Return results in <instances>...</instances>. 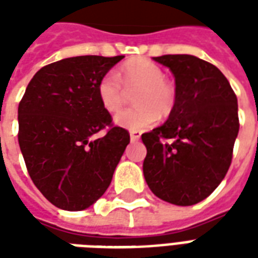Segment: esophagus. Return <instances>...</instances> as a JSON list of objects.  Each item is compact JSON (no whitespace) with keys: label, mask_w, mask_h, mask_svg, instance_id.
Listing matches in <instances>:
<instances>
[{"label":"esophagus","mask_w":258,"mask_h":258,"mask_svg":"<svg viewBox=\"0 0 258 258\" xmlns=\"http://www.w3.org/2000/svg\"><path fill=\"white\" fill-rule=\"evenodd\" d=\"M130 138H131V141H138L141 138V133L140 131H131L130 133Z\"/></svg>","instance_id":"34e87169"}]
</instances>
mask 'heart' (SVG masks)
I'll use <instances>...</instances> for the list:
<instances>
[{
	"instance_id": "heart-1",
	"label": "heart",
	"mask_w": 258,
	"mask_h": 258,
	"mask_svg": "<svg viewBox=\"0 0 258 258\" xmlns=\"http://www.w3.org/2000/svg\"><path fill=\"white\" fill-rule=\"evenodd\" d=\"M164 72L160 66L148 59H135L127 62L118 70L117 76L105 74L98 84V98L107 112H116L124 102V90H138L134 95L137 106L123 109L114 114L116 125L130 131L141 130L155 124L162 116H167L175 105V91L164 80Z\"/></svg>"
}]
</instances>
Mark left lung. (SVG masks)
I'll return each instance as SVG.
<instances>
[{"label":"left lung","mask_w":258,"mask_h":258,"mask_svg":"<svg viewBox=\"0 0 258 258\" xmlns=\"http://www.w3.org/2000/svg\"><path fill=\"white\" fill-rule=\"evenodd\" d=\"M153 60L174 74L175 105L166 123L142 134L144 177L164 202L196 205L216 189L231 166L238 99L225 76L203 59L163 55Z\"/></svg>","instance_id":"1"}]
</instances>
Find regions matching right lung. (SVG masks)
<instances>
[{
  "label": "right lung",
  "mask_w": 258,
  "mask_h": 258,
  "mask_svg": "<svg viewBox=\"0 0 258 258\" xmlns=\"http://www.w3.org/2000/svg\"><path fill=\"white\" fill-rule=\"evenodd\" d=\"M124 56H73L40 69L18 109L19 146L30 178L58 209H88L106 192L130 144L113 127L98 84ZM109 127L106 136L92 135Z\"/></svg>",
  "instance_id": "right-lung-1"
}]
</instances>
